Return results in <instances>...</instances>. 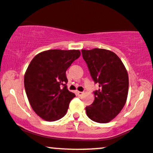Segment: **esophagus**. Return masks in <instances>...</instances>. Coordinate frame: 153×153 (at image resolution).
<instances>
[{
  "label": "esophagus",
  "instance_id": "34e87169",
  "mask_svg": "<svg viewBox=\"0 0 153 153\" xmlns=\"http://www.w3.org/2000/svg\"><path fill=\"white\" fill-rule=\"evenodd\" d=\"M77 95H78V96H82V95H83V92L78 91V92H77Z\"/></svg>",
  "mask_w": 153,
  "mask_h": 153
}]
</instances>
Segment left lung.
Returning a JSON list of instances; mask_svg holds the SVG:
<instances>
[{"instance_id": "8db88e82", "label": "left lung", "mask_w": 153, "mask_h": 153, "mask_svg": "<svg viewBox=\"0 0 153 153\" xmlns=\"http://www.w3.org/2000/svg\"><path fill=\"white\" fill-rule=\"evenodd\" d=\"M84 60L98 90L93 92L94 102L85 108L92 120L106 123L115 118L126 102L129 87L127 70L112 51L94 48L82 50Z\"/></svg>"}]
</instances>
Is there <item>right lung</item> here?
I'll return each mask as SVG.
<instances>
[{
	"mask_svg": "<svg viewBox=\"0 0 153 153\" xmlns=\"http://www.w3.org/2000/svg\"><path fill=\"white\" fill-rule=\"evenodd\" d=\"M80 56L79 50H48L31 60L24 76L27 99L38 116L56 121L67 113L75 95L68 90L66 71Z\"/></svg>",
	"mask_w": 153,
	"mask_h": 153,
	"instance_id": "right-lung-1",
	"label": "right lung"
}]
</instances>
